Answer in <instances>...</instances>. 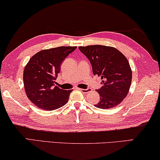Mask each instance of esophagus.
Returning <instances> with one entry per match:
<instances>
[{"mask_svg":"<svg viewBox=\"0 0 160 160\" xmlns=\"http://www.w3.org/2000/svg\"><path fill=\"white\" fill-rule=\"evenodd\" d=\"M81 92H83V93H88V92H90L92 90V89H91V88H88V89H79Z\"/></svg>","mask_w":160,"mask_h":160,"instance_id":"34e87169","label":"esophagus"}]
</instances>
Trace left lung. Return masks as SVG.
Masks as SVG:
<instances>
[{"instance_id":"1","label":"left lung","mask_w":160,"mask_h":160,"mask_svg":"<svg viewBox=\"0 0 160 160\" xmlns=\"http://www.w3.org/2000/svg\"><path fill=\"white\" fill-rule=\"evenodd\" d=\"M79 50L92 65L95 75L101 77L103 86L96 90L100 100L96 108L110 109L122 102L130 90L132 70L127 58L115 48L101 45L80 46Z\"/></svg>"}]
</instances>
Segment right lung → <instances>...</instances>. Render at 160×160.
<instances>
[{"label": "right lung", "mask_w": 160, "mask_h": 160, "mask_svg": "<svg viewBox=\"0 0 160 160\" xmlns=\"http://www.w3.org/2000/svg\"><path fill=\"white\" fill-rule=\"evenodd\" d=\"M76 46H61L40 50L24 68L23 82L28 98L42 110H53L64 106L72 90L55 86L60 64Z\"/></svg>", "instance_id": "add662e5"}]
</instances>
